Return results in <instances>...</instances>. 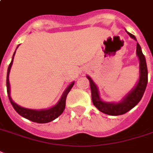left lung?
I'll return each instance as SVG.
<instances>
[{
  "mask_svg": "<svg viewBox=\"0 0 153 153\" xmlns=\"http://www.w3.org/2000/svg\"><path fill=\"white\" fill-rule=\"evenodd\" d=\"M131 37L136 40L133 34L128 33ZM136 54L140 59V76L137 85L133 89L132 91L129 93L127 97L122 101L121 102L117 103H107L104 102L100 99L98 89L97 85L92 81L89 76H87L90 82V88L92 93V101L94 105L101 112L109 114V115H121L124 114L132 108H134L138 103L140 102L142 97H143L144 91L146 89L147 84H148V68H147L146 59L143 56L142 50L140 44L137 42L136 46Z\"/></svg>",
  "mask_w": 153,
  "mask_h": 153,
  "instance_id": "obj_1",
  "label": "left lung"
}]
</instances>
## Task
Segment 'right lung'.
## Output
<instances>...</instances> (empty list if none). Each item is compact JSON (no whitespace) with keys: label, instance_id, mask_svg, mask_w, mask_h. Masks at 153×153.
<instances>
[{"label":"right lung","instance_id":"right-lung-1","mask_svg":"<svg viewBox=\"0 0 153 153\" xmlns=\"http://www.w3.org/2000/svg\"><path fill=\"white\" fill-rule=\"evenodd\" d=\"M16 52V51H15ZM15 52L13 54V56L15 55ZM13 57L12 61L9 65L8 68V72H7V79H6V86H7V94H8V97L10 99V102L12 104L13 107L14 108V110L17 111L21 116H22L24 118L29 119L32 122L34 123H47L49 122L53 121L54 119L58 118L63 112H64V109H65V105H66V98H67L68 94L69 93L72 86L74 85V82L71 83L69 86L68 87L66 90L64 92V94L62 95L61 98L59 100V102L56 104L55 106L52 108H50L48 110H42V111H36V110H30V109H26V108L21 107L20 105H17L15 102H13L11 99V97L10 95V81H9V73L10 72V68L13 64Z\"/></svg>","mask_w":153,"mask_h":153}]
</instances>
